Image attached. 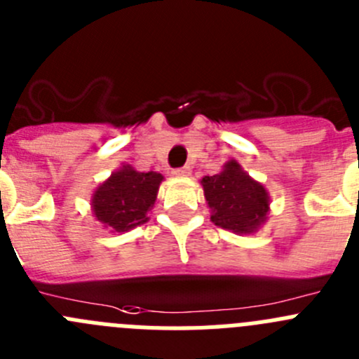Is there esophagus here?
Masks as SVG:
<instances>
[{
    "label": "esophagus",
    "mask_w": 359,
    "mask_h": 359,
    "mask_svg": "<svg viewBox=\"0 0 359 359\" xmlns=\"http://www.w3.org/2000/svg\"><path fill=\"white\" fill-rule=\"evenodd\" d=\"M172 174H174V176H177V177L190 176V167H182V169H174Z\"/></svg>",
    "instance_id": "esophagus-1"
}]
</instances>
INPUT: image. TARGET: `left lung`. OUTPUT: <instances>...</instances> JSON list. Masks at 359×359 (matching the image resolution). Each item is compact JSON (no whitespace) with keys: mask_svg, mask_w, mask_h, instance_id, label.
Here are the masks:
<instances>
[{"mask_svg":"<svg viewBox=\"0 0 359 359\" xmlns=\"http://www.w3.org/2000/svg\"><path fill=\"white\" fill-rule=\"evenodd\" d=\"M201 185L212 210L210 219L219 228L249 235L267 220L269 192L236 160L224 163L219 174L203 177Z\"/></svg>","mask_w":359,"mask_h":359,"instance_id":"8db88e82","label":"left lung"}]
</instances>
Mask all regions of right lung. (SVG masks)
I'll use <instances>...</instances> for the list:
<instances>
[{
	"instance_id": "obj_1",
	"label": "right lung",
	"mask_w": 359,
	"mask_h": 359,
	"mask_svg": "<svg viewBox=\"0 0 359 359\" xmlns=\"http://www.w3.org/2000/svg\"><path fill=\"white\" fill-rule=\"evenodd\" d=\"M162 180V174L153 170L139 172L123 165L92 194V212L104 228L117 233L137 228L149 220L147 213L154 206Z\"/></svg>"
}]
</instances>
